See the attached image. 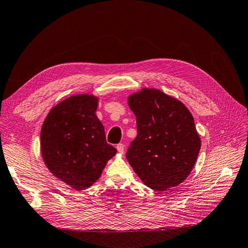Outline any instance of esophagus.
Here are the masks:
<instances>
[{
  "label": "esophagus",
  "instance_id": "34e87169",
  "mask_svg": "<svg viewBox=\"0 0 248 248\" xmlns=\"http://www.w3.org/2000/svg\"><path fill=\"white\" fill-rule=\"evenodd\" d=\"M116 148H117L119 153H124V144H122V142H120V144H118Z\"/></svg>",
  "mask_w": 248,
  "mask_h": 248
}]
</instances>
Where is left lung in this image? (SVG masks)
Wrapping results in <instances>:
<instances>
[{
    "instance_id": "1",
    "label": "left lung",
    "mask_w": 248,
    "mask_h": 248,
    "mask_svg": "<svg viewBox=\"0 0 248 248\" xmlns=\"http://www.w3.org/2000/svg\"><path fill=\"white\" fill-rule=\"evenodd\" d=\"M138 136L126 158L147 186L159 191L182 183L190 174L201 140L190 111L159 90L142 89L128 98Z\"/></svg>"
}]
</instances>
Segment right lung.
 Returning a JSON list of instances; mask_svg holds the SVG:
<instances>
[{
  "instance_id": "add662e5",
  "label": "right lung",
  "mask_w": 248,
  "mask_h": 248,
  "mask_svg": "<svg viewBox=\"0 0 248 248\" xmlns=\"http://www.w3.org/2000/svg\"><path fill=\"white\" fill-rule=\"evenodd\" d=\"M98 100L76 95L51 108L41 129V152L47 169L57 178L82 190L100 177L117 153L108 144L104 127L95 115Z\"/></svg>"
}]
</instances>
